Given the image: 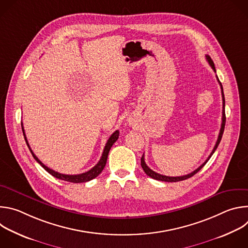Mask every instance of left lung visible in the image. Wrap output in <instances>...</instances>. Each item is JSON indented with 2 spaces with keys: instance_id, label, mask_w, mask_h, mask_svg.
<instances>
[{
  "instance_id": "1",
  "label": "left lung",
  "mask_w": 248,
  "mask_h": 248,
  "mask_svg": "<svg viewBox=\"0 0 248 248\" xmlns=\"http://www.w3.org/2000/svg\"><path fill=\"white\" fill-rule=\"evenodd\" d=\"M206 60L208 61V62H209V64L211 65V67L213 68V70H214V72L216 73L215 64H214L213 61H212V59H211L208 55H206ZM217 80H218V82H219V84H220V86H221V90H222V98H223V117H222V125H221V129H220V133H219V136H218V139H217V142H216V145H215L214 149L212 150V152H211L210 156L207 158V160H206V161H205V162H204L200 167H198L195 170H193L192 172H190V173H188V174L182 175V176H167V175H163V174H160V173H158V172H156V171L152 170H151V169L146 165V163H145V161H144V154H143V155H142V157H141V167H142V169H143V170L145 171V173H146L148 176H150V178H152V179H154V180H157V181L168 182V183H174V182H181V181L187 180V179L191 178V176H192V175H194L196 172H198V171H199V170H200L205 166V164L208 162V160L211 158V156L214 154V152L216 151V149H217L218 145L220 144V141H221V139H222V136H223V133H224V129H225V124H226V114H225V96H224V91H223L222 83L220 82V80H219L218 77H217Z\"/></svg>"
}]
</instances>
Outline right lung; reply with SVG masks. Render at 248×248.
Segmentation results:
<instances>
[{"label":"right lung","instance_id":"obj_1","mask_svg":"<svg viewBox=\"0 0 248 248\" xmlns=\"http://www.w3.org/2000/svg\"><path fill=\"white\" fill-rule=\"evenodd\" d=\"M21 128H22V132H23V135H24V139H25V142L33 156V158L36 160L50 174H52L53 176H55V178L59 179V180H62V181H64V182H69V183H75V184H79V183H86V182H89L93 179H95L97 175H99L101 173V171L103 170V169L105 168L106 166V163H107V159H108V155H109V152H110V149L111 147L113 146V144L116 142V141L118 140L119 138V135H120V132L119 130H116L111 136L110 138L108 139L107 143H106V146L104 148V151H103V154H102V157L100 159V161L91 169L89 170L88 171H85L83 173H79V174H63V173H60L50 168H48L47 166H45L36 156H35V154L33 153V151L31 150L29 144H28V141L26 139V136H25V133H24V128H23V125L21 124Z\"/></svg>","mask_w":248,"mask_h":248}]
</instances>
